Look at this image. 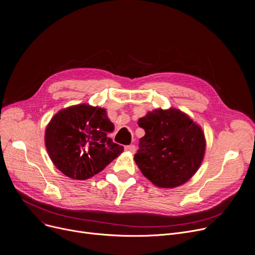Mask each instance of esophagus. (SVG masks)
Wrapping results in <instances>:
<instances>
[{"label":"esophagus","mask_w":255,"mask_h":255,"mask_svg":"<svg viewBox=\"0 0 255 255\" xmlns=\"http://www.w3.org/2000/svg\"><path fill=\"white\" fill-rule=\"evenodd\" d=\"M135 145L134 144H129V145H126L125 146V151L131 153V154H134L135 153Z\"/></svg>","instance_id":"34e87169"}]
</instances>
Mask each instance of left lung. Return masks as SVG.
Masks as SVG:
<instances>
[{
  "label": "left lung",
  "instance_id": "left-lung-1",
  "mask_svg": "<svg viewBox=\"0 0 255 255\" xmlns=\"http://www.w3.org/2000/svg\"><path fill=\"white\" fill-rule=\"evenodd\" d=\"M145 134L134 161L142 175L160 188H176L198 170L206 153L205 133L180 110L157 109L138 120Z\"/></svg>",
  "mask_w": 255,
  "mask_h": 255
}]
</instances>
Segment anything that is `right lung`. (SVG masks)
<instances>
[{"label": "right lung", "instance_id": "1", "mask_svg": "<svg viewBox=\"0 0 255 255\" xmlns=\"http://www.w3.org/2000/svg\"><path fill=\"white\" fill-rule=\"evenodd\" d=\"M115 129L105 109L87 103L61 110L45 129L48 156L65 176L87 180L103 170L123 153L109 133Z\"/></svg>", "mask_w": 255, "mask_h": 255}]
</instances>
